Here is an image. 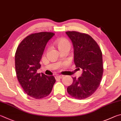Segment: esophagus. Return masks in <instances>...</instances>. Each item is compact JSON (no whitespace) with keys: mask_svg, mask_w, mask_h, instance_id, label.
I'll return each mask as SVG.
<instances>
[{"mask_svg":"<svg viewBox=\"0 0 121 121\" xmlns=\"http://www.w3.org/2000/svg\"><path fill=\"white\" fill-rule=\"evenodd\" d=\"M63 77V75H58L56 77L57 79H62V78Z\"/></svg>","mask_w":121,"mask_h":121,"instance_id":"34e87169","label":"esophagus"}]
</instances>
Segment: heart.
Masks as SVG:
<instances>
[{
	"label": "heart",
	"mask_w": 121,
	"mask_h": 121,
	"mask_svg": "<svg viewBox=\"0 0 121 121\" xmlns=\"http://www.w3.org/2000/svg\"><path fill=\"white\" fill-rule=\"evenodd\" d=\"M55 44H56L57 48L59 50L62 49L63 48H71V43L68 40L64 38L57 40L55 41Z\"/></svg>",
	"instance_id": "1"
}]
</instances>
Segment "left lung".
<instances>
[{
  "instance_id": "1",
  "label": "left lung",
  "mask_w": 121,
  "mask_h": 121,
  "mask_svg": "<svg viewBox=\"0 0 121 121\" xmlns=\"http://www.w3.org/2000/svg\"><path fill=\"white\" fill-rule=\"evenodd\" d=\"M74 48V62L77 68L82 69L81 77L73 78V83L67 88L73 98L86 99L98 89L103 73L102 52L97 42L87 34L68 31Z\"/></svg>"
}]
</instances>
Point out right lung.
<instances>
[{"mask_svg":"<svg viewBox=\"0 0 121 121\" xmlns=\"http://www.w3.org/2000/svg\"><path fill=\"white\" fill-rule=\"evenodd\" d=\"M54 35L47 32L31 34L23 40L15 53L18 81L25 93L35 99L48 96L56 82L54 76L37 73L47 43Z\"/></svg>","mask_w":121,"mask_h":121,"instance_id":"add662e5","label":"right lung"}]
</instances>
